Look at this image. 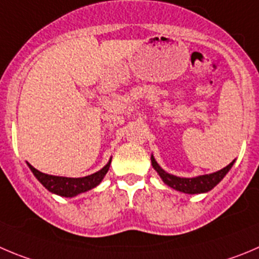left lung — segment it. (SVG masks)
<instances>
[{
  "label": "left lung",
  "instance_id": "8db88e82",
  "mask_svg": "<svg viewBox=\"0 0 259 259\" xmlns=\"http://www.w3.org/2000/svg\"><path fill=\"white\" fill-rule=\"evenodd\" d=\"M151 162L154 170H156L157 174L159 175V178L162 179V181L167 185V187L172 188V189L178 190V192L185 193V194H200V193H207L209 192V190L213 189V188L219 184L220 181L226 176V174L230 171L234 162H235V159H234L230 165H228L226 167L222 168V170L216 171V172L212 174H207V175L195 176V178H180V176H175L172 175V174L166 172V171L157 163L153 154L151 156Z\"/></svg>",
  "mask_w": 259,
  "mask_h": 259
}]
</instances>
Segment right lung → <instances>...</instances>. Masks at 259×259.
Here are the masks:
<instances>
[{
  "label": "right lung",
  "mask_w": 259,
  "mask_h": 259,
  "mask_svg": "<svg viewBox=\"0 0 259 259\" xmlns=\"http://www.w3.org/2000/svg\"><path fill=\"white\" fill-rule=\"evenodd\" d=\"M111 165V158L107 162V165L103 166L100 171L92 174V175L84 176V178H65V176H55L48 175V174L40 172L37 168H34L30 163H28L29 168L33 172V175L37 178L40 184L51 192L52 194H57L60 197L72 198L76 195L85 193L88 190L93 189L97 185L101 184V181L107 174L108 168Z\"/></svg>",
  "instance_id": "1"
}]
</instances>
